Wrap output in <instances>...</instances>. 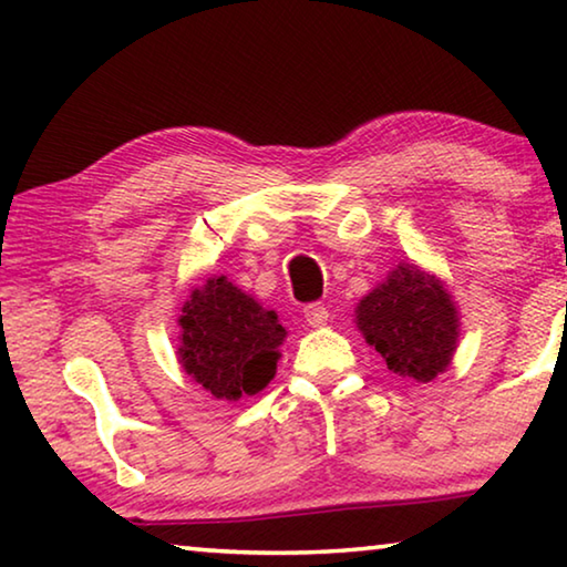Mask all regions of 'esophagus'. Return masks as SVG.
Masks as SVG:
<instances>
[{
  "mask_svg": "<svg viewBox=\"0 0 567 567\" xmlns=\"http://www.w3.org/2000/svg\"><path fill=\"white\" fill-rule=\"evenodd\" d=\"M302 312H305V320H307V324H312V328H320V324H324V322H328V318H330L328 307H324L322 302H312V305H307Z\"/></svg>",
  "mask_w": 567,
  "mask_h": 567,
  "instance_id": "obj_1",
  "label": "esophagus"
}]
</instances>
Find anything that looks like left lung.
<instances>
[{
  "label": "left lung",
  "mask_w": 567,
  "mask_h": 567,
  "mask_svg": "<svg viewBox=\"0 0 567 567\" xmlns=\"http://www.w3.org/2000/svg\"><path fill=\"white\" fill-rule=\"evenodd\" d=\"M358 328L385 358L388 370L430 382L455 350L457 315L435 277L405 265L358 305Z\"/></svg>",
  "instance_id": "1"
}]
</instances>
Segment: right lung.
I'll list each match as a JSON object with an SVG mask.
<instances>
[{
    "mask_svg": "<svg viewBox=\"0 0 567 567\" xmlns=\"http://www.w3.org/2000/svg\"><path fill=\"white\" fill-rule=\"evenodd\" d=\"M179 362L219 400L255 395L275 375L285 328L272 310L213 277L182 307Z\"/></svg>",
    "mask_w": 567,
    "mask_h": 567,
    "instance_id": "1",
    "label": "right lung"
}]
</instances>
